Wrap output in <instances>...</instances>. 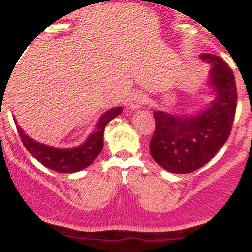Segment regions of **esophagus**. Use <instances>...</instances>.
<instances>
[{
	"instance_id": "1",
	"label": "esophagus",
	"mask_w": 252,
	"mask_h": 252,
	"mask_svg": "<svg viewBox=\"0 0 252 252\" xmlns=\"http://www.w3.org/2000/svg\"><path fill=\"white\" fill-rule=\"evenodd\" d=\"M146 95L142 94V93H133V94L129 96L128 100V106L131 110L139 109L143 104L146 103Z\"/></svg>"
}]
</instances>
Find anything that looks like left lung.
I'll return each instance as SVG.
<instances>
[{
    "mask_svg": "<svg viewBox=\"0 0 252 252\" xmlns=\"http://www.w3.org/2000/svg\"><path fill=\"white\" fill-rule=\"evenodd\" d=\"M211 64L210 84L215 99L196 114L154 112L156 129L149 149L153 159L172 173H191L210 162L228 139L236 113L235 76L225 61L203 54Z\"/></svg>",
    "mask_w": 252,
    "mask_h": 252,
    "instance_id": "left-lung-1",
    "label": "left lung"
}]
</instances>
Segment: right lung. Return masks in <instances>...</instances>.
Segmentation results:
<instances>
[{
	"label": "right lung",
	"instance_id": "add662e5",
	"mask_svg": "<svg viewBox=\"0 0 252 252\" xmlns=\"http://www.w3.org/2000/svg\"><path fill=\"white\" fill-rule=\"evenodd\" d=\"M122 112L123 108L118 106L104 113L96 124V130L93 131L83 144L74 148H55L41 144L29 137L16 121L15 124L24 146L42 165L59 173H74L87 168L98 157L104 146L105 126Z\"/></svg>",
	"mask_w": 252,
	"mask_h": 252
}]
</instances>
